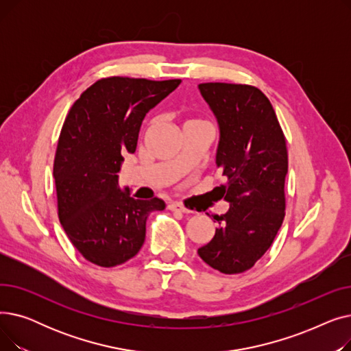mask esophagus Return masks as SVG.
<instances>
[{
  "instance_id": "obj_1",
  "label": "esophagus",
  "mask_w": 351,
  "mask_h": 351,
  "mask_svg": "<svg viewBox=\"0 0 351 351\" xmlns=\"http://www.w3.org/2000/svg\"><path fill=\"white\" fill-rule=\"evenodd\" d=\"M169 210H173V212H182V213H189V209H186L185 206H183L182 204H178V202H173V204H171L169 206Z\"/></svg>"
}]
</instances>
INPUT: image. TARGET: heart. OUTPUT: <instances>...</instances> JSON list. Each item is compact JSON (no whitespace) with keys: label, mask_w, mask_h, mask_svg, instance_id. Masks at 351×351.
I'll return each instance as SVG.
<instances>
[{"label":"heart","mask_w":351,"mask_h":351,"mask_svg":"<svg viewBox=\"0 0 351 351\" xmlns=\"http://www.w3.org/2000/svg\"><path fill=\"white\" fill-rule=\"evenodd\" d=\"M202 121H199V119H188L186 122H185V125H183V128L185 126H189V125H193V123H200Z\"/></svg>","instance_id":"heart-1"}]
</instances>
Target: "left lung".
Returning <instances> with one entry per match:
<instances>
[{
  "mask_svg": "<svg viewBox=\"0 0 351 351\" xmlns=\"http://www.w3.org/2000/svg\"><path fill=\"white\" fill-rule=\"evenodd\" d=\"M199 89L219 123L216 165L226 183L217 189L230 208L216 215L220 228L197 253L220 273H243L267 252L283 223L286 138L259 88L206 82Z\"/></svg>",
  "mask_w": 351,
  "mask_h": 351,
  "instance_id": "1",
  "label": "left lung"
}]
</instances>
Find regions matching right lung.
<instances>
[{
  "label": "right lung",
  "instance_id": "1",
  "mask_svg": "<svg viewBox=\"0 0 351 351\" xmlns=\"http://www.w3.org/2000/svg\"><path fill=\"white\" fill-rule=\"evenodd\" d=\"M180 80L109 77L84 90L62 125L53 160L60 222L90 263L114 267L145 242L146 219L163 210L158 197L139 200L121 191L122 154H134L145 115Z\"/></svg>",
  "mask_w": 351,
  "mask_h": 351
}]
</instances>
